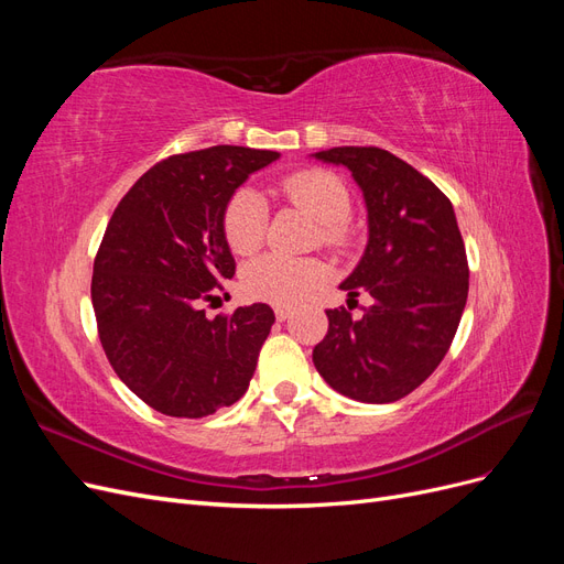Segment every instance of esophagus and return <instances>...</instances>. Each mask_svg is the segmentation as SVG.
<instances>
[{
	"label": "esophagus",
	"mask_w": 564,
	"mask_h": 564,
	"mask_svg": "<svg viewBox=\"0 0 564 564\" xmlns=\"http://www.w3.org/2000/svg\"><path fill=\"white\" fill-rule=\"evenodd\" d=\"M275 317H278L280 322L289 319V317H292V308H289V305H278V308H275Z\"/></svg>",
	"instance_id": "34e87169"
}]
</instances>
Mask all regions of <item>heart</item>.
I'll return each instance as SVG.
<instances>
[{
	"mask_svg": "<svg viewBox=\"0 0 564 564\" xmlns=\"http://www.w3.org/2000/svg\"><path fill=\"white\" fill-rule=\"evenodd\" d=\"M282 193L308 212L322 226L324 242H338L340 224L350 214V195L346 183L324 169H303L282 181ZM268 204L251 191L240 187L224 212V235L235 253H251L261 247L265 235ZM327 268L315 259H292L282 253H263L242 268V289L253 301L292 305L317 289Z\"/></svg>",
	"mask_w": 564,
	"mask_h": 564,
	"instance_id": "1",
	"label": "heart"
}]
</instances>
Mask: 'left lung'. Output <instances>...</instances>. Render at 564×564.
<instances>
[{"instance_id":"1","label":"left lung","mask_w":564,"mask_h":564,"mask_svg":"<svg viewBox=\"0 0 564 564\" xmlns=\"http://www.w3.org/2000/svg\"><path fill=\"white\" fill-rule=\"evenodd\" d=\"M346 166L367 207V247L338 284L371 296L362 317L327 311L313 350L340 395L386 404L419 388L447 355L468 299V261L452 202L412 164L381 148L344 145L311 155Z\"/></svg>"}]
</instances>
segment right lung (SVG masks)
Instances as JSON below:
<instances>
[{
	"instance_id": "1",
	"label": "right lung",
	"mask_w": 564,
	"mask_h": 564,
	"mask_svg": "<svg viewBox=\"0 0 564 564\" xmlns=\"http://www.w3.org/2000/svg\"><path fill=\"white\" fill-rule=\"evenodd\" d=\"M280 152L214 145L145 172L117 204L94 261L98 336L119 379L166 416L202 419L240 400L275 313L209 319L199 301L235 275L224 212Z\"/></svg>"
}]
</instances>
